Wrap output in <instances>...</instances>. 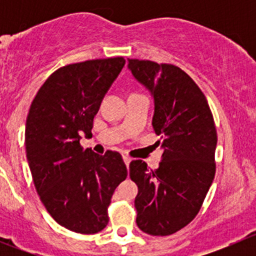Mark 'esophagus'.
Listing matches in <instances>:
<instances>
[{
	"label": "esophagus",
	"instance_id": "1",
	"mask_svg": "<svg viewBox=\"0 0 256 256\" xmlns=\"http://www.w3.org/2000/svg\"><path fill=\"white\" fill-rule=\"evenodd\" d=\"M122 158H124V162H125L126 166L128 167V164H130V162H131V158H130V157H128V156H124Z\"/></svg>",
	"mask_w": 256,
	"mask_h": 256
}]
</instances>
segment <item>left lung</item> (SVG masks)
<instances>
[{
    "mask_svg": "<svg viewBox=\"0 0 256 256\" xmlns=\"http://www.w3.org/2000/svg\"><path fill=\"white\" fill-rule=\"evenodd\" d=\"M128 69L154 96L152 126L164 148L158 168L130 164L138 184L136 223L150 236H171L194 219L216 174V130L207 99L187 73L172 64L128 59Z\"/></svg>",
    "mask_w": 256,
    "mask_h": 256,
    "instance_id": "8db88e82",
    "label": "left lung"
}]
</instances>
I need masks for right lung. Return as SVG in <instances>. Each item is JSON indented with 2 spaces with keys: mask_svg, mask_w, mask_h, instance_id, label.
I'll return each instance as SVG.
<instances>
[{
  "mask_svg": "<svg viewBox=\"0 0 256 256\" xmlns=\"http://www.w3.org/2000/svg\"><path fill=\"white\" fill-rule=\"evenodd\" d=\"M125 66L122 56L69 64L38 90L26 121V152L36 190L52 218L80 234L109 223L114 190L128 177L118 152L82 150L94 116Z\"/></svg>",
  "mask_w": 256,
  "mask_h": 256,
  "instance_id": "1",
  "label": "right lung"
}]
</instances>
